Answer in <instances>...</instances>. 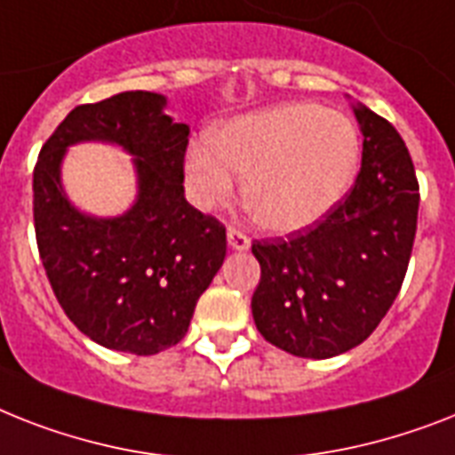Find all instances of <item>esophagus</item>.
<instances>
[{
    "mask_svg": "<svg viewBox=\"0 0 455 455\" xmlns=\"http://www.w3.org/2000/svg\"><path fill=\"white\" fill-rule=\"evenodd\" d=\"M227 240H228V247H231V250H238V252L240 250H247V247H250V238L234 227H228Z\"/></svg>",
    "mask_w": 455,
    "mask_h": 455,
    "instance_id": "obj_1",
    "label": "esophagus"
}]
</instances>
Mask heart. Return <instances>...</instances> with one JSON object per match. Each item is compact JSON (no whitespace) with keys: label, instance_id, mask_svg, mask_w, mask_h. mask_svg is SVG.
<instances>
[{"label":"heart","instance_id":"b5f03b06","mask_svg":"<svg viewBox=\"0 0 455 455\" xmlns=\"http://www.w3.org/2000/svg\"><path fill=\"white\" fill-rule=\"evenodd\" d=\"M360 135L348 116L315 102H285L212 128L208 147H191L184 172L205 208L243 201L257 224L291 234L330 215L353 184Z\"/></svg>","mask_w":455,"mask_h":455}]
</instances>
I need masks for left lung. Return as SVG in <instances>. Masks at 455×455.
I'll return each mask as SVG.
<instances>
[{
    "label": "left lung",
    "mask_w": 455,
    "mask_h": 455,
    "mask_svg": "<svg viewBox=\"0 0 455 455\" xmlns=\"http://www.w3.org/2000/svg\"><path fill=\"white\" fill-rule=\"evenodd\" d=\"M353 112L364 142L350 194L315 227L252 243L261 266L254 324L297 357L360 346L393 306L416 238L420 196L407 144L364 105Z\"/></svg>",
    "instance_id": "1"
}]
</instances>
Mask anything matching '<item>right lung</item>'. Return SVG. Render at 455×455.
<instances>
[{
	"label": "right lung",
	"mask_w": 455,
	"mask_h": 455,
	"mask_svg": "<svg viewBox=\"0 0 455 455\" xmlns=\"http://www.w3.org/2000/svg\"><path fill=\"white\" fill-rule=\"evenodd\" d=\"M165 105L164 95L125 91L74 107L32 180L36 247L58 304L88 339L132 355L182 341L227 257V228L184 198L189 125ZM79 141L116 143L133 156L139 198L124 216H86L61 189V158Z\"/></svg>",
	"instance_id": "obj_1"
}]
</instances>
